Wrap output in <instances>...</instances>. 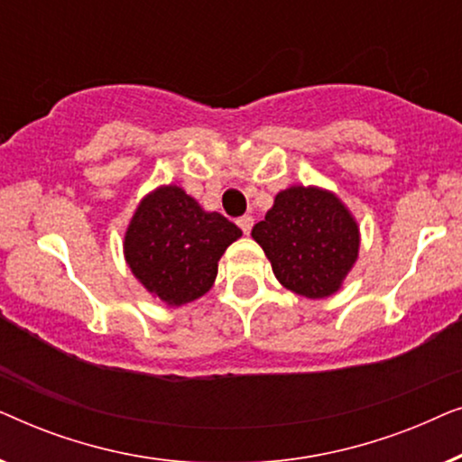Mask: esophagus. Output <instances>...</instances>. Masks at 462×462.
<instances>
[{"label": "esophagus", "instance_id": "esophagus-1", "mask_svg": "<svg viewBox=\"0 0 462 462\" xmlns=\"http://www.w3.org/2000/svg\"><path fill=\"white\" fill-rule=\"evenodd\" d=\"M237 225H239V229H242V231L245 233V236H250L252 226H254V218H252V217H248V214H245V217L237 218Z\"/></svg>", "mask_w": 462, "mask_h": 462}]
</instances>
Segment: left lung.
I'll return each mask as SVG.
<instances>
[{
    "label": "left lung",
    "mask_w": 462,
    "mask_h": 462,
    "mask_svg": "<svg viewBox=\"0 0 462 462\" xmlns=\"http://www.w3.org/2000/svg\"><path fill=\"white\" fill-rule=\"evenodd\" d=\"M252 237L263 245L282 286L307 299L337 292L359 248L357 225L346 208L315 187L282 191Z\"/></svg>",
    "instance_id": "1"
}]
</instances>
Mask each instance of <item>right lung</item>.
Returning a JSON list of instances; mask_svg holds the SVG:
<instances>
[{
    "label": "right lung",
    "instance_id": "add662e5",
    "mask_svg": "<svg viewBox=\"0 0 462 462\" xmlns=\"http://www.w3.org/2000/svg\"><path fill=\"white\" fill-rule=\"evenodd\" d=\"M242 229L218 212L170 185L143 199L125 233V261L136 280L168 305H185L206 294L218 261Z\"/></svg>",
    "mask_w": 462,
    "mask_h": 462
}]
</instances>
